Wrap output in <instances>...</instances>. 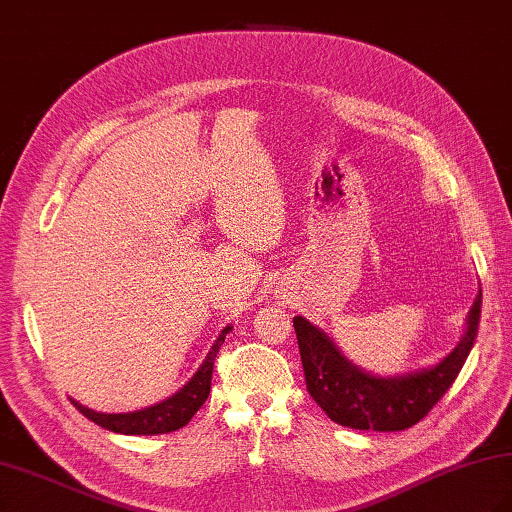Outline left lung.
Masks as SVG:
<instances>
[{
	"label": "left lung",
	"mask_w": 512,
	"mask_h": 512,
	"mask_svg": "<svg viewBox=\"0 0 512 512\" xmlns=\"http://www.w3.org/2000/svg\"><path fill=\"white\" fill-rule=\"evenodd\" d=\"M480 308L482 290H477L460 343L440 363L396 376L365 372L319 325L295 317L292 323L310 396L341 427L361 431H405L413 427L436 407L458 378L475 343Z\"/></svg>",
	"instance_id": "left-lung-1"
}]
</instances>
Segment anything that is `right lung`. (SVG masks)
Segmentation results:
<instances>
[{"label":"right lung","instance_id":"right-lung-1","mask_svg":"<svg viewBox=\"0 0 512 512\" xmlns=\"http://www.w3.org/2000/svg\"><path fill=\"white\" fill-rule=\"evenodd\" d=\"M231 330L233 325H226V328L220 332V336L215 339V343L211 345L209 354L204 356L198 372H195L187 383L176 391V394L165 398L162 402H156V405L138 409V411H127V413L94 411L81 405L79 400L70 398L72 405L79 409L85 418L99 424V427L114 433H123V436H160V433L178 431L184 427V424H189V420L195 416V411H198L204 405V400L209 398L215 356L220 352L226 334Z\"/></svg>","mask_w":512,"mask_h":512}]
</instances>
